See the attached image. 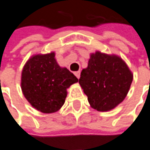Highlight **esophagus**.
Masks as SVG:
<instances>
[{"instance_id":"obj_1","label":"esophagus","mask_w":150,"mask_h":150,"mask_svg":"<svg viewBox=\"0 0 150 150\" xmlns=\"http://www.w3.org/2000/svg\"><path fill=\"white\" fill-rule=\"evenodd\" d=\"M75 75L79 79L80 78V75H81V72L80 71H76V72H75Z\"/></svg>"}]
</instances>
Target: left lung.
Segmentation results:
<instances>
[{
    "mask_svg": "<svg viewBox=\"0 0 150 150\" xmlns=\"http://www.w3.org/2000/svg\"><path fill=\"white\" fill-rule=\"evenodd\" d=\"M132 82V75L121 58L99 52L91 55L79 79L89 103L98 111L112 110L123 101Z\"/></svg>",
    "mask_w": 150,
    "mask_h": 150,
    "instance_id": "obj_1",
    "label": "left lung"
}]
</instances>
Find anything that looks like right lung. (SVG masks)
<instances>
[{"label": "right lung", "mask_w": 150, "mask_h": 150, "mask_svg": "<svg viewBox=\"0 0 150 150\" xmlns=\"http://www.w3.org/2000/svg\"><path fill=\"white\" fill-rule=\"evenodd\" d=\"M78 79L66 68H61L54 52L35 55L26 63L21 86L31 105L42 113H53L64 103L66 89Z\"/></svg>", "instance_id": "obj_1"}]
</instances>
